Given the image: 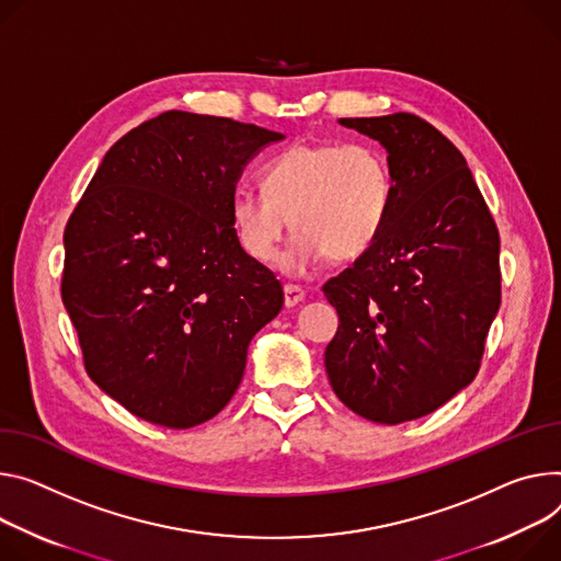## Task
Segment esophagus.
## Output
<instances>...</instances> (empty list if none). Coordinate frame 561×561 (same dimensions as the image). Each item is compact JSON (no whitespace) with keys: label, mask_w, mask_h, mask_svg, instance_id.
<instances>
[{"label":"esophagus","mask_w":561,"mask_h":561,"mask_svg":"<svg viewBox=\"0 0 561 561\" xmlns=\"http://www.w3.org/2000/svg\"><path fill=\"white\" fill-rule=\"evenodd\" d=\"M284 301L286 307H295V304L304 301V288L297 284H284Z\"/></svg>","instance_id":"obj_1"}]
</instances>
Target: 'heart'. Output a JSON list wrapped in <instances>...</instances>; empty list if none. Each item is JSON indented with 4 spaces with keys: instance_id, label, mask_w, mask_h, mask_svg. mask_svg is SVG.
Wrapping results in <instances>:
<instances>
[{
    "instance_id": "b5f03b06",
    "label": "heart",
    "mask_w": 561,
    "mask_h": 561,
    "mask_svg": "<svg viewBox=\"0 0 561 561\" xmlns=\"http://www.w3.org/2000/svg\"><path fill=\"white\" fill-rule=\"evenodd\" d=\"M393 198L391 168L371 142H297L262 170V192L239 187L230 219L243 252L273 264L293 226L284 266L304 273L329 257L351 262L380 237Z\"/></svg>"
}]
</instances>
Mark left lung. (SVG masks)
<instances>
[{"mask_svg":"<svg viewBox=\"0 0 561 561\" xmlns=\"http://www.w3.org/2000/svg\"><path fill=\"white\" fill-rule=\"evenodd\" d=\"M340 123L385 145L393 198L376 243L322 286L340 318L324 365L351 412L398 425L474 380L501 304L499 230L434 125L407 112Z\"/></svg>","mask_w":561,"mask_h":561,"instance_id":"left-lung-1","label":"left lung"}]
</instances>
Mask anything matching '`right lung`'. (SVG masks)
<instances>
[{"mask_svg":"<svg viewBox=\"0 0 561 561\" xmlns=\"http://www.w3.org/2000/svg\"><path fill=\"white\" fill-rule=\"evenodd\" d=\"M277 131L165 112L105 154L65 228L62 301L89 378L170 430L215 419L252 335L282 309L271 268L237 241L230 201Z\"/></svg>","mask_w":561,"mask_h":561,"instance_id":"add662e5","label":"right lung"}]
</instances>
